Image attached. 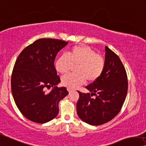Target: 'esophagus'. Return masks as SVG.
I'll return each mask as SVG.
<instances>
[{"label":"esophagus","mask_w":146,"mask_h":146,"mask_svg":"<svg viewBox=\"0 0 146 146\" xmlns=\"http://www.w3.org/2000/svg\"><path fill=\"white\" fill-rule=\"evenodd\" d=\"M67 90H68V91L69 92V93H70V92H71L73 91V90L71 89V88H67Z\"/></svg>","instance_id":"1"}]
</instances>
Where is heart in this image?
I'll return each instance as SVG.
<instances>
[{
  "label": "heart",
  "mask_w": 146,
  "mask_h": 146,
  "mask_svg": "<svg viewBox=\"0 0 146 146\" xmlns=\"http://www.w3.org/2000/svg\"><path fill=\"white\" fill-rule=\"evenodd\" d=\"M77 66L75 73H69L62 78V84L69 88H76L88 82L96 81L102 75L105 67L103 56L86 45L75 46L69 50L68 55L62 54L55 62L58 72L66 73L72 66Z\"/></svg>",
  "instance_id": "1"
}]
</instances>
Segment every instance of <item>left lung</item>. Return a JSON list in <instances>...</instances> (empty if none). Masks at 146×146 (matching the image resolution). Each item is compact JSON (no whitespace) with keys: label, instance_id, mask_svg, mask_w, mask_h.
Masks as SVG:
<instances>
[{"label":"left lung","instance_id":"obj_1","mask_svg":"<svg viewBox=\"0 0 146 146\" xmlns=\"http://www.w3.org/2000/svg\"><path fill=\"white\" fill-rule=\"evenodd\" d=\"M105 52V67L102 75L86 86L91 94L78 91L77 114L83 121L92 125H100L116 116L128 90L127 73L121 60L106 46ZM93 95L96 98H92Z\"/></svg>","mask_w":146,"mask_h":146}]
</instances>
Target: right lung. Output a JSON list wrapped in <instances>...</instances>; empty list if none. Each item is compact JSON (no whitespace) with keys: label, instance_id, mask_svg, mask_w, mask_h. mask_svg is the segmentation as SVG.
Segmentation results:
<instances>
[{"label":"right lung","instance_id":"add662e5","mask_svg":"<svg viewBox=\"0 0 146 146\" xmlns=\"http://www.w3.org/2000/svg\"><path fill=\"white\" fill-rule=\"evenodd\" d=\"M65 41L41 38L24 48L16 60L11 78V92L17 108L32 121L45 123L58 114V103L68 96L54 62L57 53L68 45ZM53 87L48 94L44 89Z\"/></svg>","mask_w":146,"mask_h":146}]
</instances>
